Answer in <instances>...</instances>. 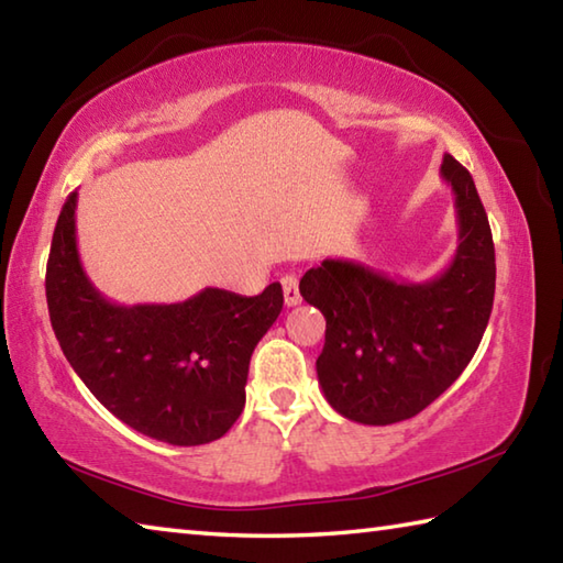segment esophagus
<instances>
[{
  "label": "esophagus",
  "mask_w": 563,
  "mask_h": 563,
  "mask_svg": "<svg viewBox=\"0 0 563 563\" xmlns=\"http://www.w3.org/2000/svg\"><path fill=\"white\" fill-rule=\"evenodd\" d=\"M280 285H283V300L288 308H295V305H300V290H298V278L295 275H285V278H280Z\"/></svg>",
  "instance_id": "obj_1"
}]
</instances>
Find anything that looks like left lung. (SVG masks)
I'll list each match as a JSON object with an SVG mask.
<instances>
[{"mask_svg": "<svg viewBox=\"0 0 563 563\" xmlns=\"http://www.w3.org/2000/svg\"><path fill=\"white\" fill-rule=\"evenodd\" d=\"M457 249L431 280H396L356 261L327 258L300 280L324 314L317 382L336 413L388 426L421 413L473 360L495 300V246L470 172L451 155Z\"/></svg>", "mask_w": 563, "mask_h": 563, "instance_id": "8db88e82", "label": "left lung"}]
</instances>
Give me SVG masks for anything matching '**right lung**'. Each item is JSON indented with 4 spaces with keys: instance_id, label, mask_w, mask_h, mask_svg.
Listing matches in <instances>:
<instances>
[{
    "instance_id": "add662e5",
    "label": "right lung",
    "mask_w": 563,
    "mask_h": 563,
    "mask_svg": "<svg viewBox=\"0 0 563 563\" xmlns=\"http://www.w3.org/2000/svg\"><path fill=\"white\" fill-rule=\"evenodd\" d=\"M76 203L70 191L46 265L51 327L68 364L137 433L169 445L217 441L246 406L251 354L283 310L280 283L255 298L203 288L184 302L118 305L80 263Z\"/></svg>"
}]
</instances>
